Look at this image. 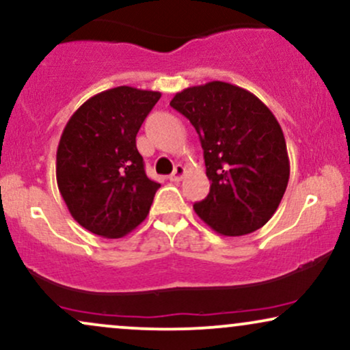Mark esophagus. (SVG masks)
<instances>
[{
	"instance_id": "34e87169",
	"label": "esophagus",
	"mask_w": 350,
	"mask_h": 350,
	"mask_svg": "<svg viewBox=\"0 0 350 350\" xmlns=\"http://www.w3.org/2000/svg\"><path fill=\"white\" fill-rule=\"evenodd\" d=\"M184 174H186V167L178 164V166L174 167V171H172V174L170 176V180H174V183H178V180L184 178Z\"/></svg>"
}]
</instances>
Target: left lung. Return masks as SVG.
Listing matches in <instances>:
<instances>
[{"label":"left lung","mask_w":350,"mask_h":350,"mask_svg":"<svg viewBox=\"0 0 350 350\" xmlns=\"http://www.w3.org/2000/svg\"><path fill=\"white\" fill-rule=\"evenodd\" d=\"M171 107L200 137L210 192L193 210L223 237H243L269 221L288 184L284 132L262 100L234 84L210 81L178 92Z\"/></svg>","instance_id":"1"}]
</instances>
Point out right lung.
I'll list each match as a JSON object with an SVG mask.
<instances>
[{"label":"right lung","instance_id":"right-lung-1","mask_svg":"<svg viewBox=\"0 0 350 350\" xmlns=\"http://www.w3.org/2000/svg\"><path fill=\"white\" fill-rule=\"evenodd\" d=\"M158 91L119 86L92 96L70 117L57 150V184L71 217L104 238H122L148 215L161 184L137 150Z\"/></svg>","mask_w":350,"mask_h":350}]
</instances>
